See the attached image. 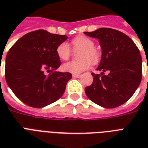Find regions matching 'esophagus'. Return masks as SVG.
I'll use <instances>...</instances> for the list:
<instances>
[{
    "instance_id": "34e87169",
    "label": "esophagus",
    "mask_w": 148,
    "mask_h": 148,
    "mask_svg": "<svg viewBox=\"0 0 148 148\" xmlns=\"http://www.w3.org/2000/svg\"><path fill=\"white\" fill-rule=\"evenodd\" d=\"M72 77H74V78H77V77H81V74H74L72 75Z\"/></svg>"
}]
</instances>
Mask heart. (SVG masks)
<instances>
[{
    "mask_svg": "<svg viewBox=\"0 0 148 148\" xmlns=\"http://www.w3.org/2000/svg\"><path fill=\"white\" fill-rule=\"evenodd\" d=\"M71 43L74 51L81 50L78 52L80 60L65 63L62 67L64 71L79 74L88 69L90 63L96 64L98 62L100 53L95 47V42L91 39L85 36H78L73 39ZM56 53L60 60H67L71 55V50L67 43L63 42L57 47Z\"/></svg>",
    "mask_w": 148,
    "mask_h": 148,
    "instance_id": "heart-1",
    "label": "heart"
}]
</instances>
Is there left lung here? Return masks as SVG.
<instances>
[{"label":"left lung","instance_id":"1","mask_svg":"<svg viewBox=\"0 0 148 148\" xmlns=\"http://www.w3.org/2000/svg\"><path fill=\"white\" fill-rule=\"evenodd\" d=\"M84 34L97 38L102 50L97 69L102 72L91 74L94 81L85 88L86 95L103 108L119 107L131 98L141 81L140 51L128 36L114 29L103 27ZM105 72L108 73L106 75Z\"/></svg>","mask_w":148,"mask_h":148}]
</instances>
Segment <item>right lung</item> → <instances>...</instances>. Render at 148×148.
Segmentation results:
<instances>
[{
    "label": "right lung",
    "mask_w": 148,
    "mask_h": 148,
    "mask_svg": "<svg viewBox=\"0 0 148 148\" xmlns=\"http://www.w3.org/2000/svg\"><path fill=\"white\" fill-rule=\"evenodd\" d=\"M67 36L45 30L31 31L10 47L6 57L5 79L14 94L27 105L43 108L58 101L72 74L58 72V45Z\"/></svg>",
    "instance_id": "right-lung-1"
}]
</instances>
